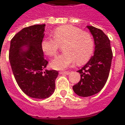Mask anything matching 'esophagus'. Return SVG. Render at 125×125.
Instances as JSON below:
<instances>
[{"label":"esophagus","mask_w":125,"mask_h":125,"mask_svg":"<svg viewBox=\"0 0 125 125\" xmlns=\"http://www.w3.org/2000/svg\"><path fill=\"white\" fill-rule=\"evenodd\" d=\"M60 74H65V75H68V74H70V72H68V71H62V72H60Z\"/></svg>","instance_id":"34e87169"}]
</instances>
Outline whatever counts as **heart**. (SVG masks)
Returning a JSON list of instances; mask_svg holds the SVG:
<instances>
[{
	"label": "heart",
	"mask_w": 125,
	"mask_h": 125,
	"mask_svg": "<svg viewBox=\"0 0 125 125\" xmlns=\"http://www.w3.org/2000/svg\"><path fill=\"white\" fill-rule=\"evenodd\" d=\"M53 38L45 37L41 41L42 51L53 57L57 54L60 45L65 43L63 51L52 61V66L55 70H65L77 62L86 63L91 58L94 50V43L90 33L70 25H63L55 29Z\"/></svg>",
	"instance_id": "heart-1"
}]
</instances>
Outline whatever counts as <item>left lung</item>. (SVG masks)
Listing matches in <instances>:
<instances>
[{"label": "left lung", "mask_w": 125, "mask_h": 125, "mask_svg": "<svg viewBox=\"0 0 125 125\" xmlns=\"http://www.w3.org/2000/svg\"><path fill=\"white\" fill-rule=\"evenodd\" d=\"M94 39V55L78 72L81 78L73 86L74 92L80 96L87 97L99 92L104 86L110 73L113 52L110 41L104 33L93 26H87Z\"/></svg>", "instance_id": "left-lung-1"}]
</instances>
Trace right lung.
Wrapping results in <instances>:
<instances>
[{
    "label": "right lung",
    "mask_w": 125,
    "mask_h": 125,
    "mask_svg": "<svg viewBox=\"0 0 125 125\" xmlns=\"http://www.w3.org/2000/svg\"><path fill=\"white\" fill-rule=\"evenodd\" d=\"M45 24L25 27L10 41L9 61L17 83L25 94L34 98H48L55 90L57 70H44L48 62L44 58L41 41ZM23 46H28L23 50Z\"/></svg>",
    "instance_id": "add662e5"
}]
</instances>
